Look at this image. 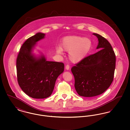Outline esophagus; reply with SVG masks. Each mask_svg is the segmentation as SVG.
<instances>
[{"mask_svg": "<svg viewBox=\"0 0 130 130\" xmlns=\"http://www.w3.org/2000/svg\"><path fill=\"white\" fill-rule=\"evenodd\" d=\"M65 68H66V70H69V69H70V66L69 65H66V66H65Z\"/></svg>", "mask_w": 130, "mask_h": 130, "instance_id": "obj_1", "label": "esophagus"}]
</instances>
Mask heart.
Listing matches in <instances>:
<instances>
[{
	"mask_svg": "<svg viewBox=\"0 0 130 130\" xmlns=\"http://www.w3.org/2000/svg\"><path fill=\"white\" fill-rule=\"evenodd\" d=\"M91 40L87 37L74 36L63 38L60 47L56 48V53L62 54L63 50L69 52V58L72 62L77 63L84 59L92 47Z\"/></svg>",
	"mask_w": 130,
	"mask_h": 130,
	"instance_id": "b5f03b06",
	"label": "heart"
}]
</instances>
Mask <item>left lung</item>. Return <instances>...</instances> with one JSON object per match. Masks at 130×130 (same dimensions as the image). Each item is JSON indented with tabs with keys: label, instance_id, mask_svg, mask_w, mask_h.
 <instances>
[{
	"label": "left lung",
	"instance_id": "1",
	"mask_svg": "<svg viewBox=\"0 0 130 130\" xmlns=\"http://www.w3.org/2000/svg\"><path fill=\"white\" fill-rule=\"evenodd\" d=\"M97 53L88 56L71 68L74 87L82 96L93 97L104 93L113 80L116 55L109 41L98 34Z\"/></svg>",
	"mask_w": 130,
	"mask_h": 130
}]
</instances>
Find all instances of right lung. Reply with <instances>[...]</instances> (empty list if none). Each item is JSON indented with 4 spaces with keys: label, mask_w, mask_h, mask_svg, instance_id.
I'll use <instances>...</instances> for the list:
<instances>
[{
    "label": "right lung",
    "mask_w": 130,
    "mask_h": 130,
    "mask_svg": "<svg viewBox=\"0 0 130 130\" xmlns=\"http://www.w3.org/2000/svg\"><path fill=\"white\" fill-rule=\"evenodd\" d=\"M45 35L38 32L28 38L22 45L17 59L19 85L27 95L33 99L50 96L57 77L64 70L62 62L48 61L44 56L36 57L32 54L36 42L44 38Z\"/></svg>",
    "instance_id": "obj_1"
}]
</instances>
